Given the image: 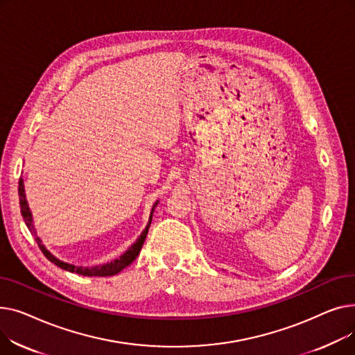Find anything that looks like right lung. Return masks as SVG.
<instances>
[{
    "mask_svg": "<svg viewBox=\"0 0 355 355\" xmlns=\"http://www.w3.org/2000/svg\"><path fill=\"white\" fill-rule=\"evenodd\" d=\"M18 196H20V207H21V216L26 221V225L28 227V230L34 234L35 237V241L37 245H39V248L42 249V252L44 253V256L50 260L51 263H54L55 266H59L67 272H73V273H79L82 276H114L116 273H119L121 270H123L126 266H129L130 263L134 262V260L137 259V256L141 252V248L144 245V241L146 239V234H148V230H149V226H151V220H153V214H154V210L155 207L158 206L159 201H155L154 206H153V210H151V214H149V220H148V225L144 229V232L141 233V236L137 239L135 243L130 246L126 252H123L118 259L112 260V262H107V263H103V265H98V266H76V265H71V263H67V262H63V260H60L59 257H55L51 252L47 250V248L43 245V240L37 236V232H35V227H34V223H33V214H31V210L28 207V202H27V198H26V190H24V180L20 178V181H18Z\"/></svg>",
    "mask_w": 355,
    "mask_h": 355,
    "instance_id": "obj_1",
    "label": "right lung"
}]
</instances>
